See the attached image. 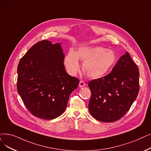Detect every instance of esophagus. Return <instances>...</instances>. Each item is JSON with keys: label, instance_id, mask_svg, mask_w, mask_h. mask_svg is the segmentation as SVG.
<instances>
[{"label": "esophagus", "instance_id": "obj_1", "mask_svg": "<svg viewBox=\"0 0 151 151\" xmlns=\"http://www.w3.org/2000/svg\"><path fill=\"white\" fill-rule=\"evenodd\" d=\"M86 86V84L84 83V81H80V83H79V87L80 88H83V87Z\"/></svg>", "mask_w": 151, "mask_h": 151}]
</instances>
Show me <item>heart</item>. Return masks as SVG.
Here are the masks:
<instances>
[{
	"label": "heart",
	"mask_w": 151,
	"mask_h": 151,
	"mask_svg": "<svg viewBox=\"0 0 151 151\" xmlns=\"http://www.w3.org/2000/svg\"><path fill=\"white\" fill-rule=\"evenodd\" d=\"M80 59L83 73L91 78H100L108 74L116 61L115 52L102 46L81 47L77 51L70 49L64 58L68 73L75 75L80 69Z\"/></svg>",
	"instance_id": "b5f03b06"
}]
</instances>
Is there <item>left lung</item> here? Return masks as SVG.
<instances>
[{"instance_id":"1","label":"left lung","mask_w":151,"mask_h":151,"mask_svg":"<svg viewBox=\"0 0 151 151\" xmlns=\"http://www.w3.org/2000/svg\"><path fill=\"white\" fill-rule=\"evenodd\" d=\"M139 78V69L127 52L110 73L88 83L91 92L88 105L91 115L106 123L120 119L138 94Z\"/></svg>"}]
</instances>
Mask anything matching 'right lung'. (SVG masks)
<instances>
[{
    "mask_svg": "<svg viewBox=\"0 0 151 151\" xmlns=\"http://www.w3.org/2000/svg\"><path fill=\"white\" fill-rule=\"evenodd\" d=\"M64 57L60 42L43 40L32 46L18 63V93L29 112L39 119L61 115L79 84L65 71Z\"/></svg>",
    "mask_w": 151,
    "mask_h": 151,
    "instance_id": "right-lung-1",
    "label": "right lung"
}]
</instances>
